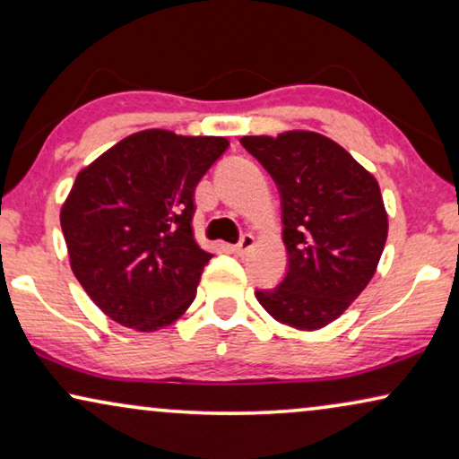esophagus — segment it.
Masks as SVG:
<instances>
[{
	"label": "esophagus",
	"instance_id": "obj_1",
	"mask_svg": "<svg viewBox=\"0 0 459 459\" xmlns=\"http://www.w3.org/2000/svg\"><path fill=\"white\" fill-rule=\"evenodd\" d=\"M253 248H255V236H253V234H244V236L240 238V242L234 244V253H236L238 256L248 255Z\"/></svg>",
	"mask_w": 459,
	"mask_h": 459
}]
</instances>
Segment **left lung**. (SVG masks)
<instances>
[{
  "mask_svg": "<svg viewBox=\"0 0 459 459\" xmlns=\"http://www.w3.org/2000/svg\"><path fill=\"white\" fill-rule=\"evenodd\" d=\"M281 198L288 272L256 290L275 322L319 330L347 311L374 278L388 234L380 186L342 146L316 131L244 135Z\"/></svg>",
  "mask_w": 459,
  "mask_h": 459,
  "instance_id": "obj_1",
  "label": "left lung"
}]
</instances>
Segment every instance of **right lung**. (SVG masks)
<instances>
[{"label": "right lung", "mask_w": 459, "mask_h": 459, "mask_svg": "<svg viewBox=\"0 0 459 459\" xmlns=\"http://www.w3.org/2000/svg\"><path fill=\"white\" fill-rule=\"evenodd\" d=\"M225 137L146 129L81 169L60 211L71 269L110 319L154 332L184 316L211 261L194 240V190Z\"/></svg>", "instance_id": "1"}]
</instances>
